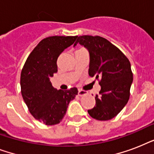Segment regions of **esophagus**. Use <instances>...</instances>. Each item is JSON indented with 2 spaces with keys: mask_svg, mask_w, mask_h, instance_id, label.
Segmentation results:
<instances>
[{
  "mask_svg": "<svg viewBox=\"0 0 154 154\" xmlns=\"http://www.w3.org/2000/svg\"><path fill=\"white\" fill-rule=\"evenodd\" d=\"M88 94L86 91H84V90H81V89H79L78 90V96L79 97H82V96H85V95H86V94Z\"/></svg>",
  "mask_w": 154,
  "mask_h": 154,
  "instance_id": "1",
  "label": "esophagus"
}]
</instances>
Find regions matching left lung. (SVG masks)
<instances>
[{
    "label": "left lung",
    "instance_id": "left-lung-1",
    "mask_svg": "<svg viewBox=\"0 0 154 154\" xmlns=\"http://www.w3.org/2000/svg\"><path fill=\"white\" fill-rule=\"evenodd\" d=\"M73 46L83 45L89 53V75L100 78V95L96 105L88 110L93 118L108 121L116 117L129 98L133 83L131 65L128 58L108 40L99 36H80Z\"/></svg>",
    "mask_w": 154,
    "mask_h": 154
}]
</instances>
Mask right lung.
<instances>
[{"label": "right lung", "mask_w": 154, "mask_h": 154, "mask_svg": "<svg viewBox=\"0 0 154 154\" xmlns=\"http://www.w3.org/2000/svg\"><path fill=\"white\" fill-rule=\"evenodd\" d=\"M77 37L54 36L43 39L30 53L21 71L23 99L34 118L47 125L60 123L78 93L75 87L57 90L50 82V77L57 72L58 57Z\"/></svg>", "instance_id": "add662e5"}]
</instances>
